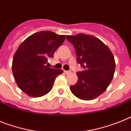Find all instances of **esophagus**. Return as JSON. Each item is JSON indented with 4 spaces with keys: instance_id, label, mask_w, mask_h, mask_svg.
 Here are the masks:
<instances>
[{
    "instance_id": "34e87169",
    "label": "esophagus",
    "mask_w": 131,
    "mask_h": 131,
    "mask_svg": "<svg viewBox=\"0 0 131 131\" xmlns=\"http://www.w3.org/2000/svg\"><path fill=\"white\" fill-rule=\"evenodd\" d=\"M64 73L65 74H68V73H69L70 71H65V70H64Z\"/></svg>"
}]
</instances>
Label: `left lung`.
<instances>
[{
  "label": "left lung",
  "instance_id": "left-lung-1",
  "mask_svg": "<svg viewBox=\"0 0 131 131\" xmlns=\"http://www.w3.org/2000/svg\"><path fill=\"white\" fill-rule=\"evenodd\" d=\"M75 47L77 62L84 71L77 73L78 82L70 86L71 91L80 99H94L105 91L114 78L116 63L109 47L97 37L80 33L67 35Z\"/></svg>",
  "mask_w": 131,
  "mask_h": 131
}]
</instances>
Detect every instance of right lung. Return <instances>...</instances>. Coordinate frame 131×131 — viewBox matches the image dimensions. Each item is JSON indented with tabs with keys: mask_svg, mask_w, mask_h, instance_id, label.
Segmentation results:
<instances>
[{
	"mask_svg": "<svg viewBox=\"0 0 131 131\" xmlns=\"http://www.w3.org/2000/svg\"><path fill=\"white\" fill-rule=\"evenodd\" d=\"M66 37L48 30L32 34L15 51L12 62L14 79L21 91L32 97L45 95L53 88L62 69L48 67L47 60Z\"/></svg>",
	"mask_w": 131,
	"mask_h": 131,
	"instance_id": "1",
	"label": "right lung"
}]
</instances>
